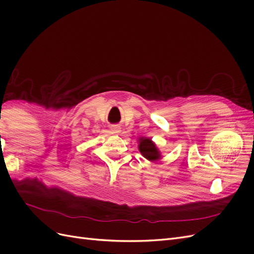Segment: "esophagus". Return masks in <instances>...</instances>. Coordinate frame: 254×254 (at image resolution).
<instances>
[{"label": "esophagus", "instance_id": "1", "mask_svg": "<svg viewBox=\"0 0 254 254\" xmlns=\"http://www.w3.org/2000/svg\"><path fill=\"white\" fill-rule=\"evenodd\" d=\"M110 129H111V131L114 132V133H120L121 132V127L119 125H112L110 127Z\"/></svg>", "mask_w": 254, "mask_h": 254}]
</instances>
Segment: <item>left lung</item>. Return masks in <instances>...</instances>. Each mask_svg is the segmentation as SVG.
Here are the masks:
<instances>
[{"label":"left lung","instance_id":"8db88e82","mask_svg":"<svg viewBox=\"0 0 254 254\" xmlns=\"http://www.w3.org/2000/svg\"><path fill=\"white\" fill-rule=\"evenodd\" d=\"M139 149L142 155L150 161H155L160 158V153L156 147V145L151 142L150 139H140Z\"/></svg>","mask_w":254,"mask_h":254}]
</instances>
